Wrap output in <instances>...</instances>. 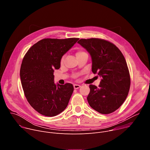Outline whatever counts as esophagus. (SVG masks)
<instances>
[{
    "instance_id": "1",
    "label": "esophagus",
    "mask_w": 150,
    "mask_h": 150,
    "mask_svg": "<svg viewBox=\"0 0 150 150\" xmlns=\"http://www.w3.org/2000/svg\"><path fill=\"white\" fill-rule=\"evenodd\" d=\"M81 87V85H78V84H74V89H78Z\"/></svg>"
}]
</instances>
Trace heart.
Instances as JSON below:
<instances>
[{
  "instance_id": "heart-1",
  "label": "heart",
  "mask_w": 150,
  "mask_h": 150,
  "mask_svg": "<svg viewBox=\"0 0 150 150\" xmlns=\"http://www.w3.org/2000/svg\"><path fill=\"white\" fill-rule=\"evenodd\" d=\"M85 53H86L82 51V50H78L76 52V57H79V56H81V55H82V54H85ZM64 59H65V56H63V57H62L61 60H60V63H61V64H62V63H63Z\"/></svg>"
}]
</instances>
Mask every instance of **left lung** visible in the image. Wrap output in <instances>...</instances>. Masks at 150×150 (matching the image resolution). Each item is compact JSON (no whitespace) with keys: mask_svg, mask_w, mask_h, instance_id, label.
I'll list each match as a JSON object with an SVG mask.
<instances>
[{"mask_svg":"<svg viewBox=\"0 0 150 150\" xmlns=\"http://www.w3.org/2000/svg\"><path fill=\"white\" fill-rule=\"evenodd\" d=\"M78 43L92 59V72L102 78L98 87L90 85L87 100L91 108L101 114L118 109L126 100L131 78L126 60L112 42L101 38L80 39Z\"/></svg>","mask_w":150,"mask_h":150,"instance_id":"left-lung-1","label":"left lung"}]
</instances>
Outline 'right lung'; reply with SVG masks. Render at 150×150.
I'll return each instance as SVG.
<instances>
[{
    "label": "right lung",
    "instance_id": "1",
    "mask_svg": "<svg viewBox=\"0 0 150 150\" xmlns=\"http://www.w3.org/2000/svg\"><path fill=\"white\" fill-rule=\"evenodd\" d=\"M79 40L44 38L34 44L24 56L20 78L25 96L32 108L42 115L55 116L65 110L74 91L72 84L54 83V69Z\"/></svg>",
    "mask_w": 150,
    "mask_h": 150
}]
</instances>
